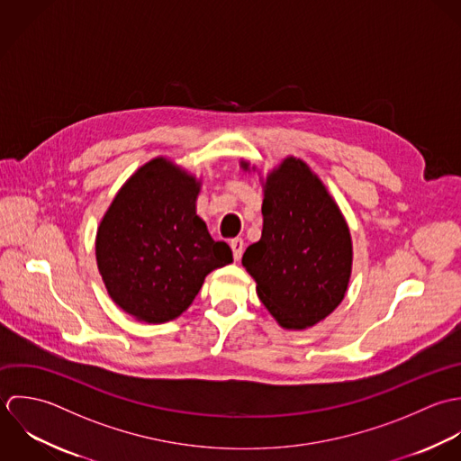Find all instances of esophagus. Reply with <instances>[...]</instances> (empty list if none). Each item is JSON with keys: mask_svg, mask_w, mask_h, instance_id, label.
<instances>
[{"mask_svg": "<svg viewBox=\"0 0 461 461\" xmlns=\"http://www.w3.org/2000/svg\"><path fill=\"white\" fill-rule=\"evenodd\" d=\"M230 246H231V251H233V258L239 262L242 258V253H244V240L242 239H231Z\"/></svg>", "mask_w": 461, "mask_h": 461, "instance_id": "1", "label": "esophagus"}]
</instances>
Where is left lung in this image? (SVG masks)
Instances as JSON below:
<instances>
[{"instance_id": "obj_1", "label": "left lung", "mask_w": 461, "mask_h": 461, "mask_svg": "<svg viewBox=\"0 0 461 461\" xmlns=\"http://www.w3.org/2000/svg\"><path fill=\"white\" fill-rule=\"evenodd\" d=\"M262 215V239L246 249L242 266L283 328L313 326L348 290L349 228L321 180L292 157L267 176Z\"/></svg>"}]
</instances>
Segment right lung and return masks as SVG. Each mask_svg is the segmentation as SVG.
<instances>
[{
	"instance_id": "1",
	"label": "right lung",
	"mask_w": 461,
	"mask_h": 461,
	"mask_svg": "<svg viewBox=\"0 0 461 461\" xmlns=\"http://www.w3.org/2000/svg\"><path fill=\"white\" fill-rule=\"evenodd\" d=\"M199 184L166 158L121 186L95 239L97 269L110 297L139 321L160 324L192 304L204 276L233 262L195 215Z\"/></svg>"
}]
</instances>
